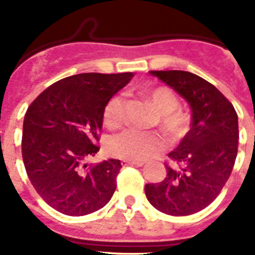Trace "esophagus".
I'll use <instances>...</instances> for the list:
<instances>
[{
  "mask_svg": "<svg viewBox=\"0 0 255 255\" xmlns=\"http://www.w3.org/2000/svg\"><path fill=\"white\" fill-rule=\"evenodd\" d=\"M144 164H145V161H143V160H122V165L123 167H127V165H137V167H141Z\"/></svg>",
  "mask_w": 255,
  "mask_h": 255,
  "instance_id": "1",
  "label": "esophagus"
}]
</instances>
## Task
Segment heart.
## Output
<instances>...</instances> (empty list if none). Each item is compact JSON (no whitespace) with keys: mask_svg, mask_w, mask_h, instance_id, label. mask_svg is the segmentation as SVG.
<instances>
[{"mask_svg":"<svg viewBox=\"0 0 255 255\" xmlns=\"http://www.w3.org/2000/svg\"><path fill=\"white\" fill-rule=\"evenodd\" d=\"M148 98L155 106L159 116V126L173 139H181L188 131L189 118L181 111L178 98L170 88L156 87L148 91ZM126 99L123 95H114L103 110L104 124L108 128L119 127L124 119ZM164 140L157 132L140 131L129 128L112 136L108 140V152L112 156L127 160H145L163 148Z\"/></svg>","mask_w":255,"mask_h":255,"instance_id":"b5f03b06","label":"heart"}]
</instances>
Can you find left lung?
Instances as JSON below:
<instances>
[{"label":"left lung","mask_w":255,"mask_h":255,"mask_svg":"<svg viewBox=\"0 0 255 255\" xmlns=\"http://www.w3.org/2000/svg\"><path fill=\"white\" fill-rule=\"evenodd\" d=\"M189 103L192 127L169 153L173 167L159 184H147L151 205L170 216H189L216 200L233 170L238 151V116L233 104L196 74L151 71Z\"/></svg>","instance_id":"left-lung-1"}]
</instances>
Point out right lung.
<instances>
[{
	"mask_svg": "<svg viewBox=\"0 0 255 255\" xmlns=\"http://www.w3.org/2000/svg\"><path fill=\"white\" fill-rule=\"evenodd\" d=\"M132 73H86L55 82L26 111L22 159L34 189L58 212L86 216L102 209L116 189L122 164H86L99 151L104 106Z\"/></svg>",
	"mask_w": 255,
	"mask_h": 255,
	"instance_id": "add662e5",
	"label": "right lung"
}]
</instances>
